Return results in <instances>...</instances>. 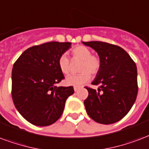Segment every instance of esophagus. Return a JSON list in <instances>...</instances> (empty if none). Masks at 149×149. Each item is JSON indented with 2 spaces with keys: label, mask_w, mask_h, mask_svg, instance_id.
I'll return each mask as SVG.
<instances>
[{
  "label": "esophagus",
  "mask_w": 149,
  "mask_h": 149,
  "mask_svg": "<svg viewBox=\"0 0 149 149\" xmlns=\"http://www.w3.org/2000/svg\"><path fill=\"white\" fill-rule=\"evenodd\" d=\"M79 89V87H74V91H75V92L78 91Z\"/></svg>",
  "instance_id": "1"
}]
</instances>
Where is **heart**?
Wrapping results in <instances>:
<instances>
[{"instance_id": "heart-1", "label": "heart", "mask_w": 149, "mask_h": 149, "mask_svg": "<svg viewBox=\"0 0 149 149\" xmlns=\"http://www.w3.org/2000/svg\"><path fill=\"white\" fill-rule=\"evenodd\" d=\"M91 53L90 49L83 45L74 47L70 50L71 60H81L79 63V70L81 72L67 77L65 79V83L67 86L80 87L90 80V74L95 75L98 73L101 66V61L99 56ZM58 66L63 74H69L70 70V60L65 54L61 55L58 58Z\"/></svg>"}]
</instances>
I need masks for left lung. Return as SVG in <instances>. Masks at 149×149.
Segmentation results:
<instances>
[{"label":"left lung","mask_w":149,"mask_h":149,"mask_svg":"<svg viewBox=\"0 0 149 149\" xmlns=\"http://www.w3.org/2000/svg\"><path fill=\"white\" fill-rule=\"evenodd\" d=\"M97 52L101 61L93 85L86 87L89 96L84 100L87 114L95 122L111 124L121 120L131 109L137 98V66L130 55L115 45L102 41L82 42Z\"/></svg>","instance_id":"8db88e82"}]
</instances>
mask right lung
I'll return each mask as SVG.
<instances>
[{"label":"right lung","instance_id":"1","mask_svg":"<svg viewBox=\"0 0 149 149\" xmlns=\"http://www.w3.org/2000/svg\"><path fill=\"white\" fill-rule=\"evenodd\" d=\"M71 46L70 42L51 41L27 49L13 65L12 97L15 107L26 121L46 126L62 115L73 86L57 87L64 79L58 58Z\"/></svg>","mask_w":149,"mask_h":149}]
</instances>
